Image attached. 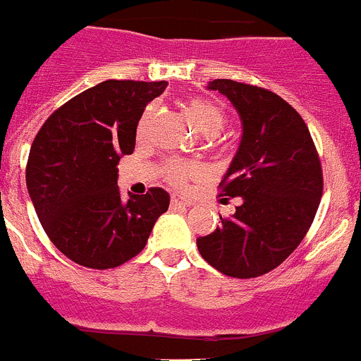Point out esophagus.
I'll use <instances>...</instances> for the list:
<instances>
[{"mask_svg": "<svg viewBox=\"0 0 361 361\" xmlns=\"http://www.w3.org/2000/svg\"><path fill=\"white\" fill-rule=\"evenodd\" d=\"M188 206H191V200L188 199H183L180 195H171V208H188Z\"/></svg>", "mask_w": 361, "mask_h": 361, "instance_id": "obj_1", "label": "esophagus"}]
</instances>
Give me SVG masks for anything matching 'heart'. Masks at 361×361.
Wrapping results in <instances>:
<instances>
[{
  "mask_svg": "<svg viewBox=\"0 0 361 361\" xmlns=\"http://www.w3.org/2000/svg\"><path fill=\"white\" fill-rule=\"evenodd\" d=\"M188 110H190L191 117L197 123L200 130L208 135H215L220 130L224 128L226 124V114L220 106L215 103L208 101V99H191L188 103ZM149 119H152V110H146V114L141 119V126L139 132H145L148 126ZM200 166L193 164V162L186 161H170L166 164V178L175 186H184L190 178L200 175Z\"/></svg>",
  "mask_w": 361,
  "mask_h": 361,
  "instance_id": "1",
  "label": "heart"
}]
</instances>
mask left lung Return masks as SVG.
Listing matches in <instances>:
<instances>
[{
	"mask_svg": "<svg viewBox=\"0 0 361 361\" xmlns=\"http://www.w3.org/2000/svg\"><path fill=\"white\" fill-rule=\"evenodd\" d=\"M242 119V141L220 183L240 197L237 212L197 247L209 266L233 279L266 275L298 247L324 191L320 157L302 116L275 92L231 79L209 81Z\"/></svg>",
	"mask_w": 361,
	"mask_h": 361,
	"instance_id": "obj_1",
	"label": "left lung"
}]
</instances>
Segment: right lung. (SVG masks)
I'll use <instances>...</instances> for the list:
<instances>
[{
  "instance_id": "right-lung-1",
  "label": "right lung",
  "mask_w": 361,
  "mask_h": 361,
  "mask_svg": "<svg viewBox=\"0 0 361 361\" xmlns=\"http://www.w3.org/2000/svg\"><path fill=\"white\" fill-rule=\"evenodd\" d=\"M166 81L99 82L44 121L30 146L27 188L52 244L72 262L111 269L141 253L170 195L149 188L124 199L117 164L135 148L146 104Z\"/></svg>"
}]
</instances>
